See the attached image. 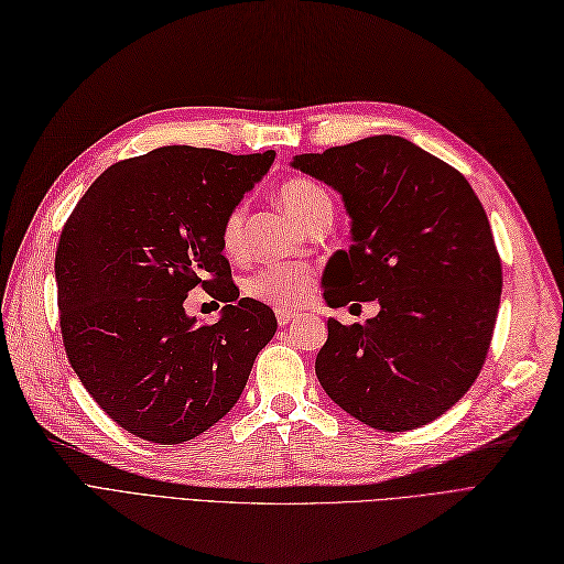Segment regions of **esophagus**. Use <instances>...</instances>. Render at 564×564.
I'll return each mask as SVG.
<instances>
[{"label":"esophagus","instance_id":"obj_1","mask_svg":"<svg viewBox=\"0 0 564 564\" xmlns=\"http://www.w3.org/2000/svg\"><path fill=\"white\" fill-rule=\"evenodd\" d=\"M297 318H300L297 314H293V312H285V308H279V312H276V321H279L281 328H285V325H290V323H295Z\"/></svg>","mask_w":564,"mask_h":564}]
</instances>
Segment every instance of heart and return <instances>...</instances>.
I'll return each mask as SVG.
<instances>
[{
  "instance_id": "b5f03b06",
  "label": "heart",
  "mask_w": 564,
  "mask_h": 564,
  "mask_svg": "<svg viewBox=\"0 0 564 564\" xmlns=\"http://www.w3.org/2000/svg\"><path fill=\"white\" fill-rule=\"evenodd\" d=\"M279 204L300 227H304L321 210L333 208L330 196L325 194V189L306 177L285 180V183L279 187ZM243 223H246L243 206L231 208L225 217L220 241L229 256H236V252L243 248ZM314 288H316L314 269H308L304 264H269L246 281L248 297L264 302L269 306L285 308V312L288 308L304 306L308 300H312Z\"/></svg>"
}]
</instances>
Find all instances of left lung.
Listing matches in <instances>:
<instances>
[{"label": "left lung", "mask_w": 564, "mask_h": 564, "mask_svg": "<svg viewBox=\"0 0 564 564\" xmlns=\"http://www.w3.org/2000/svg\"><path fill=\"white\" fill-rule=\"evenodd\" d=\"M290 166L333 187L351 217V248L333 256L325 302H379L362 325L328 318L321 387L379 431L438 420L476 381L501 300V260L476 192L401 135L297 154Z\"/></svg>", "instance_id": "1"}]
</instances>
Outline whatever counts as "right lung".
Instances as JSON below:
<instances>
[{"label": "right lung", "instance_id": "obj_1", "mask_svg": "<svg viewBox=\"0 0 564 564\" xmlns=\"http://www.w3.org/2000/svg\"><path fill=\"white\" fill-rule=\"evenodd\" d=\"M276 152L227 154L169 144L107 169L63 227L58 308L72 370L121 429L177 445L239 401L276 316L239 297L220 231ZM202 284L227 301L198 326L184 312Z\"/></svg>", "mask_w": 564, "mask_h": 564}]
</instances>
